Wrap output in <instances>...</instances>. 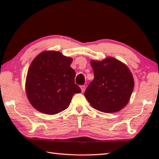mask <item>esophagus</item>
<instances>
[{"label":"esophagus","mask_w":159,"mask_h":159,"mask_svg":"<svg viewBox=\"0 0 159 159\" xmlns=\"http://www.w3.org/2000/svg\"><path fill=\"white\" fill-rule=\"evenodd\" d=\"M80 89H81V92H84L85 89V85H81L80 86Z\"/></svg>","instance_id":"obj_1"}]
</instances>
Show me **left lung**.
Returning <instances> with one entry per match:
<instances>
[{
    "label": "left lung",
    "mask_w": 159,
    "mask_h": 159,
    "mask_svg": "<svg viewBox=\"0 0 159 159\" xmlns=\"http://www.w3.org/2000/svg\"><path fill=\"white\" fill-rule=\"evenodd\" d=\"M94 79L84 95L94 109L104 113L119 111L125 107L134 88L130 69L122 61L112 57L101 61H90Z\"/></svg>",
    "instance_id": "8db88e82"
}]
</instances>
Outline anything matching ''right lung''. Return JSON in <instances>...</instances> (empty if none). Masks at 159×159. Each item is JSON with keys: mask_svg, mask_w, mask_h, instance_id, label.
Masks as SVG:
<instances>
[{"mask_svg": "<svg viewBox=\"0 0 159 159\" xmlns=\"http://www.w3.org/2000/svg\"><path fill=\"white\" fill-rule=\"evenodd\" d=\"M73 61L58 51H43L32 61L25 89L29 102L43 114H57L68 108L72 97L81 90L75 84Z\"/></svg>", "mask_w": 159, "mask_h": 159, "instance_id": "obj_1", "label": "right lung"}]
</instances>
